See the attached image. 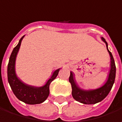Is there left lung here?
Here are the masks:
<instances>
[{"instance_id": "left-lung-1", "label": "left lung", "mask_w": 122, "mask_h": 122, "mask_svg": "<svg viewBox=\"0 0 122 122\" xmlns=\"http://www.w3.org/2000/svg\"><path fill=\"white\" fill-rule=\"evenodd\" d=\"M102 39L105 42L107 51L109 52L111 57V69H110V75L108 80L105 85H104L102 87L95 90H90V91H84L81 89H80L78 85H76V82L73 80V73L71 72L70 76H69V82L71 84L72 87V95L73 97L76 100L83 104L87 105H92L97 103L99 102H101L102 100H104L110 92L113 84L114 83L115 76H116V66L114 58L112 56V53L108 50L107 48V43L105 41L104 38H102Z\"/></svg>"}]
</instances>
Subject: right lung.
Returning a JSON list of instances; mask_svg holds the SVG:
<instances>
[{
  "mask_svg": "<svg viewBox=\"0 0 122 122\" xmlns=\"http://www.w3.org/2000/svg\"><path fill=\"white\" fill-rule=\"evenodd\" d=\"M22 37L18 44L13 49L12 54L10 55L9 63L8 65V83L11 87L13 93L17 97V99L22 101L25 103L29 105H36L40 104L46 100L49 95V85L50 83L56 78L59 69H57L53 73L51 78L47 81L46 84L41 87H35L30 85H26L20 81L16 76L15 72V58L18 50L20 49L21 41L22 40Z\"/></svg>",
  "mask_w": 122,
  "mask_h": 122,
  "instance_id": "obj_1",
  "label": "right lung"
}]
</instances>
